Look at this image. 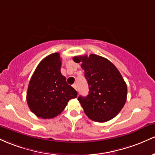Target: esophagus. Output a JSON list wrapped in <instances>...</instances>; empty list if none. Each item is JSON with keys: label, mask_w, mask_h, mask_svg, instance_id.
Instances as JSON below:
<instances>
[{"label": "esophagus", "mask_w": 155, "mask_h": 155, "mask_svg": "<svg viewBox=\"0 0 155 155\" xmlns=\"http://www.w3.org/2000/svg\"><path fill=\"white\" fill-rule=\"evenodd\" d=\"M72 87H73V88H74V89L77 90V88H78V87H77V85H76L75 83H74V84H73V85H72Z\"/></svg>", "instance_id": "34e87169"}]
</instances>
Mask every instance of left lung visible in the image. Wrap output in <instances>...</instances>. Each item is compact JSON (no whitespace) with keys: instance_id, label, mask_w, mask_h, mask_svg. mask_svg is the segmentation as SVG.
I'll return each mask as SVG.
<instances>
[{"instance_id":"obj_1","label":"left lung","mask_w":155,"mask_h":155,"mask_svg":"<svg viewBox=\"0 0 155 155\" xmlns=\"http://www.w3.org/2000/svg\"><path fill=\"white\" fill-rule=\"evenodd\" d=\"M81 64L89 87L87 97L78 98L92 121L105 122L117 115L127 101V87L119 71L109 60L95 54L74 56Z\"/></svg>"}]
</instances>
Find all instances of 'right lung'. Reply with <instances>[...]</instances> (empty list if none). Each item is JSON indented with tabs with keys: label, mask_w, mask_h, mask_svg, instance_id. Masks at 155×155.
Listing matches in <instances>:
<instances>
[{
	"label": "right lung",
	"mask_w": 155,
	"mask_h": 155,
	"mask_svg": "<svg viewBox=\"0 0 155 155\" xmlns=\"http://www.w3.org/2000/svg\"><path fill=\"white\" fill-rule=\"evenodd\" d=\"M61 58L58 53L43 59L34 71L27 91L28 105L36 116L53 119L60 114L78 93L61 73Z\"/></svg>",
	"instance_id": "add662e5"
}]
</instances>
